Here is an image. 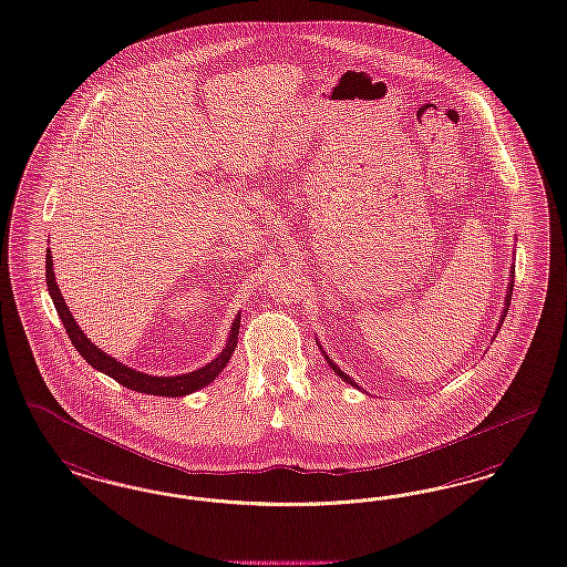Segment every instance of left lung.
<instances>
[{
  "label": "left lung",
  "mask_w": 567,
  "mask_h": 567,
  "mask_svg": "<svg viewBox=\"0 0 567 567\" xmlns=\"http://www.w3.org/2000/svg\"><path fill=\"white\" fill-rule=\"evenodd\" d=\"M508 276H511V282H508V291H506V303H504V312H502V317H499V322H504V317H506V312H508V306H511V297H513V287H515V268H511V274H508ZM320 350H322V346H320ZM322 354H324V352H322ZM324 359H327V363H329V367H331V369H333V371H336V373L340 375L343 382H348V384L354 385V388H359V384H357V382H354V380H352L350 375H346V373L341 371L340 367L333 363V361H331V359H329L327 354H324ZM359 390H361V388H359Z\"/></svg>",
  "instance_id": "left-lung-1"
}]
</instances>
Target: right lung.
<instances>
[{"instance_id":"1","label":"right lung","mask_w":567,"mask_h":567,"mask_svg":"<svg viewBox=\"0 0 567 567\" xmlns=\"http://www.w3.org/2000/svg\"><path fill=\"white\" fill-rule=\"evenodd\" d=\"M45 285H48V291H50V297H52V301H54V308H56L59 317H61L63 324H65L69 340L75 346V350L84 357V361L92 364L96 371H101V373L114 378L117 384L126 385V388L136 390V392H143V394L185 396V394H192V392L200 390L204 385L210 384V382L221 373V369L229 363L231 352H234V348H236V343H238L240 315L234 318V322H231V331H229L226 348L217 354V359H213L210 363L204 364L203 369H196V371L183 373V375H173V378L147 375V373H141V371H136V369H131V367L115 361L114 357H107L101 348H96V346L84 336V331L78 327L75 318L71 317L68 303H65L63 295L59 291L56 278H54V272H52V252H50V249L45 250Z\"/></svg>"}]
</instances>
